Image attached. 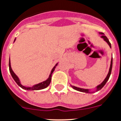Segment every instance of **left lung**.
<instances>
[{
  "label": "left lung",
  "instance_id": "1",
  "mask_svg": "<svg viewBox=\"0 0 121 121\" xmlns=\"http://www.w3.org/2000/svg\"><path fill=\"white\" fill-rule=\"evenodd\" d=\"M99 35H101V36L100 37L103 39V40L104 41H105L107 43H108V45H109V47L110 48H112V46H111V43L110 42H109L108 39L107 37L106 36H105V35L103 33H99ZM112 65H113V57H112V59H111V62H110V68H109V71L107 75L106 78H105V79L102 81V83H100L99 85H97L96 87H95V91H91V89H85V88H79V87H77V86H73V85H71V86L72 87L73 89L76 90L77 91H81V92H83V93H95V92H96V91H98L99 90H100L101 88H102L105 85V84L107 83V82L108 81V80L110 76V74H111V72H112Z\"/></svg>",
  "mask_w": 121,
  "mask_h": 121
}]
</instances>
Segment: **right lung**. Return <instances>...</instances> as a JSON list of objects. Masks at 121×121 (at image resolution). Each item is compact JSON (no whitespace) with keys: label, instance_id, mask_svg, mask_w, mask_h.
Instances as JSON below:
<instances>
[{"label":"right lung","instance_id":"1","mask_svg":"<svg viewBox=\"0 0 121 121\" xmlns=\"http://www.w3.org/2000/svg\"><path fill=\"white\" fill-rule=\"evenodd\" d=\"M16 39H14V42H15ZM57 64H58V62L57 64H56V65H54V67L52 68V70H51V73H50V75H49V77L48 78V79L45 81H43V82H40L39 84H35V85H33L32 86H23V85H22L21 84V81L19 79V78H18L17 76L14 73L13 71L12 68H11V62H10V57H9V72H10L11 74V76L13 77V79L14 80L15 82H16L17 84L19 85L20 87H21L24 90H42V89H44V88H47L49 85H50V82H51V75H52V74H53V71H54L55 70L56 67V66L57 65Z\"/></svg>","mask_w":121,"mask_h":121}]
</instances>
